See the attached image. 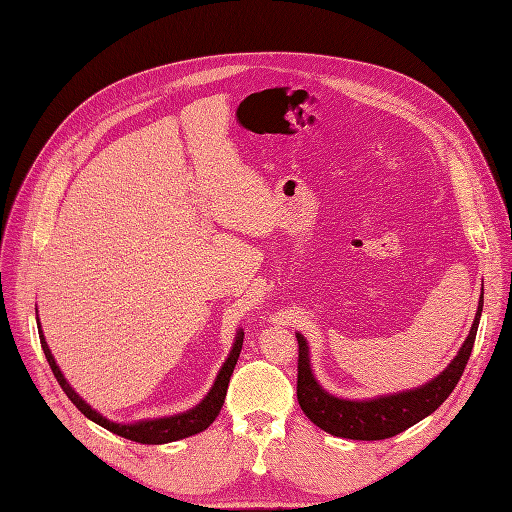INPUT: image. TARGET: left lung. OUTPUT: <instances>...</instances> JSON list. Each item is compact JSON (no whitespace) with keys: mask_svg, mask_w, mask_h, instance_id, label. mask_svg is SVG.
<instances>
[{"mask_svg":"<svg viewBox=\"0 0 512 512\" xmlns=\"http://www.w3.org/2000/svg\"><path fill=\"white\" fill-rule=\"evenodd\" d=\"M483 311V288L477 305V314L469 337L464 339L462 347L454 355V360L439 372L435 379L425 385L406 389L391 395H379L368 399H343L328 393L311 372L309 345L303 335L297 332L299 341V374H297V399L305 416L322 431L360 441L387 439L397 433L410 429L422 418L433 414L454 391L466 362L471 358L473 343L477 337V328Z\"/></svg>","mask_w":512,"mask_h":512,"instance_id":"obj_1","label":"left lung"}]
</instances>
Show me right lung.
Instances as JSON below:
<instances>
[{
	"label": "right lung",
	"instance_id": "obj_1",
	"mask_svg": "<svg viewBox=\"0 0 512 512\" xmlns=\"http://www.w3.org/2000/svg\"><path fill=\"white\" fill-rule=\"evenodd\" d=\"M37 330H39V341H41V349L46 353V360L56 376V381L60 383L62 391L69 395L71 402L81 410V414H85L90 420H94L96 425L104 427L106 431L121 435L125 439L131 441H138V443H148V446H159V443H169V441H177V439H184L190 435H196L205 431L211 422L217 418L221 406H224V399L228 393V385H230V376L234 372V366L238 362V355L242 349V339H244V332L236 330V337H234V345L232 351L226 358L224 366L219 368L217 372V379L213 383V387L209 389V393L201 399V404H196L194 408L180 412V414H173V416H163V418H144L138 422H113L108 420L106 416H102L100 412H96L90 404L85 402V399L69 385V381L64 379V374L60 372V366L56 364L54 355L48 347L46 337H43V330L41 324L37 322Z\"/></svg>",
	"mask_w": 512,
	"mask_h": 512
}]
</instances>
